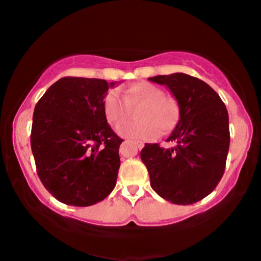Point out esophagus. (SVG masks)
Returning <instances> with one entry per match:
<instances>
[{
    "mask_svg": "<svg viewBox=\"0 0 261 261\" xmlns=\"http://www.w3.org/2000/svg\"><path fill=\"white\" fill-rule=\"evenodd\" d=\"M125 144H127V143H131V144H134L136 147H138V148H143L144 147V143L143 141H139V140H137V141H130V140H125L124 141Z\"/></svg>",
    "mask_w": 261,
    "mask_h": 261,
    "instance_id": "obj_1",
    "label": "esophagus"
}]
</instances>
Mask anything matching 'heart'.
<instances>
[{
  "mask_svg": "<svg viewBox=\"0 0 261 261\" xmlns=\"http://www.w3.org/2000/svg\"><path fill=\"white\" fill-rule=\"evenodd\" d=\"M137 120L125 122L117 132L129 139H151L159 134L165 136L176 129L182 116L179 101L168 95L161 87L148 82L135 83L127 87L123 98L110 90L102 100V110L110 125L116 126L129 116L130 109Z\"/></svg>",
  "mask_w": 261,
  "mask_h": 261,
  "instance_id": "heart-1",
  "label": "heart"
}]
</instances>
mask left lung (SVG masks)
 <instances>
[{
    "instance_id": "8db88e82",
    "label": "left lung",
    "mask_w": 261,
    "mask_h": 261,
    "mask_svg": "<svg viewBox=\"0 0 261 261\" xmlns=\"http://www.w3.org/2000/svg\"><path fill=\"white\" fill-rule=\"evenodd\" d=\"M148 79L168 86L179 101L182 116L167 139L176 146L145 144L141 161L159 196L173 204H194L213 191L226 169L230 144L226 105L208 84L187 73Z\"/></svg>"
}]
</instances>
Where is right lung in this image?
Instances as JSON below:
<instances>
[{"instance_id":"1","label":"right lung","mask_w":261,"mask_h":261,"mask_svg":"<svg viewBox=\"0 0 261 261\" xmlns=\"http://www.w3.org/2000/svg\"><path fill=\"white\" fill-rule=\"evenodd\" d=\"M103 79L63 77L35 105L31 148L43 187L57 200L86 207L116 185L121 139L102 110Z\"/></svg>"}]
</instances>
